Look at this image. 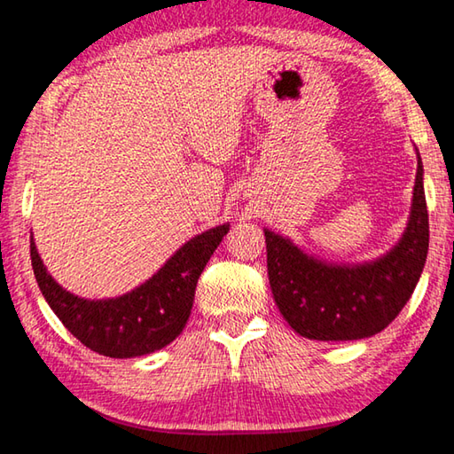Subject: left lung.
Returning a JSON list of instances; mask_svg holds the SVG:
<instances>
[{
    "label": "left lung",
    "mask_w": 454,
    "mask_h": 454,
    "mask_svg": "<svg viewBox=\"0 0 454 454\" xmlns=\"http://www.w3.org/2000/svg\"><path fill=\"white\" fill-rule=\"evenodd\" d=\"M268 278L274 302L310 340H358L387 328L412 296L428 252V212L419 158L412 210L403 240L387 256L360 266H326L270 230Z\"/></svg>",
    "instance_id": "1"
}]
</instances>
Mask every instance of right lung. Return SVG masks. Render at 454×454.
<instances>
[{
	"label": "right lung",
	"instance_id": "1",
	"mask_svg": "<svg viewBox=\"0 0 454 454\" xmlns=\"http://www.w3.org/2000/svg\"><path fill=\"white\" fill-rule=\"evenodd\" d=\"M228 230L224 224L192 238L148 282L107 301H83L56 284L37 254L34 238L29 254L43 298L83 347L104 356L132 358L164 348L182 333L200 274Z\"/></svg>",
	"mask_w": 454,
	"mask_h": 454
}]
</instances>
